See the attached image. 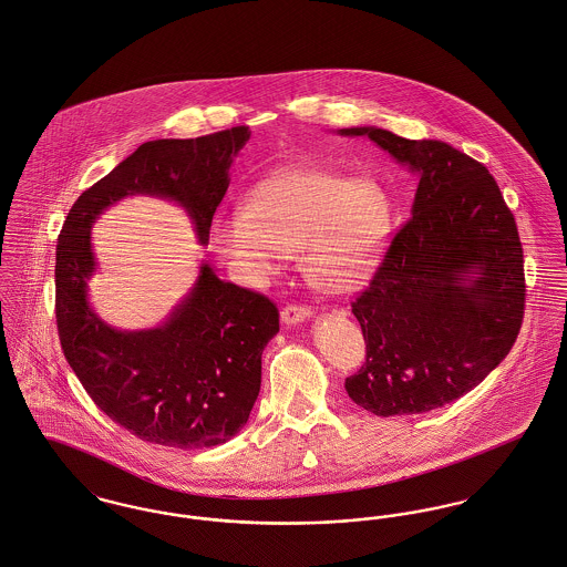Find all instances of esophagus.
Listing matches in <instances>:
<instances>
[{
  "label": "esophagus",
  "mask_w": 567,
  "mask_h": 567,
  "mask_svg": "<svg viewBox=\"0 0 567 567\" xmlns=\"http://www.w3.org/2000/svg\"><path fill=\"white\" fill-rule=\"evenodd\" d=\"M309 313H311V309L308 306H286V308L281 309V320H284V324H288V327H292V324H299V322H303L306 318H309Z\"/></svg>",
  "instance_id": "obj_1"
}]
</instances>
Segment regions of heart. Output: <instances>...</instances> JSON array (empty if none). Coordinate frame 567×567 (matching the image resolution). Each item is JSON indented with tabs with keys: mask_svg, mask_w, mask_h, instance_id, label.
<instances>
[{
	"mask_svg": "<svg viewBox=\"0 0 567 567\" xmlns=\"http://www.w3.org/2000/svg\"><path fill=\"white\" fill-rule=\"evenodd\" d=\"M392 229L388 193L370 179L288 166L256 184L245 206L220 207L209 247L245 281H261L301 251L303 272L324 292H351L377 268Z\"/></svg>",
	"mask_w": 567,
	"mask_h": 567,
	"instance_id": "1",
	"label": "heart"
}]
</instances>
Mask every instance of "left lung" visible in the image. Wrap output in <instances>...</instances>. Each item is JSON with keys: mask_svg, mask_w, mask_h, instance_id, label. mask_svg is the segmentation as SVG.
<instances>
[{"mask_svg": "<svg viewBox=\"0 0 567 567\" xmlns=\"http://www.w3.org/2000/svg\"><path fill=\"white\" fill-rule=\"evenodd\" d=\"M368 136L417 175L412 218L351 303L365 361L344 383L374 415L437 410L476 388L514 347L524 318V256L496 179L442 141L381 127Z\"/></svg>", "mask_w": 567, "mask_h": 567, "instance_id": "1", "label": "left lung"}]
</instances>
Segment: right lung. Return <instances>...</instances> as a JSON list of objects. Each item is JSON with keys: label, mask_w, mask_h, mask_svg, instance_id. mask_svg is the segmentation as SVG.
Returning <instances> with one entry per match:
<instances>
[{"label": "right lung", "mask_w": 567, "mask_h": 567, "mask_svg": "<svg viewBox=\"0 0 567 567\" xmlns=\"http://www.w3.org/2000/svg\"><path fill=\"white\" fill-rule=\"evenodd\" d=\"M247 125L199 138L141 145L84 190L55 247V322L62 353L112 422L143 442L182 451L218 446L249 420L261 383V351L279 331V309L254 290L223 281L202 264L190 295L164 324L118 331L89 306L95 272L91 225L130 195L186 207L202 245L229 186V166L247 145Z\"/></svg>", "instance_id": "add662e5"}]
</instances>
